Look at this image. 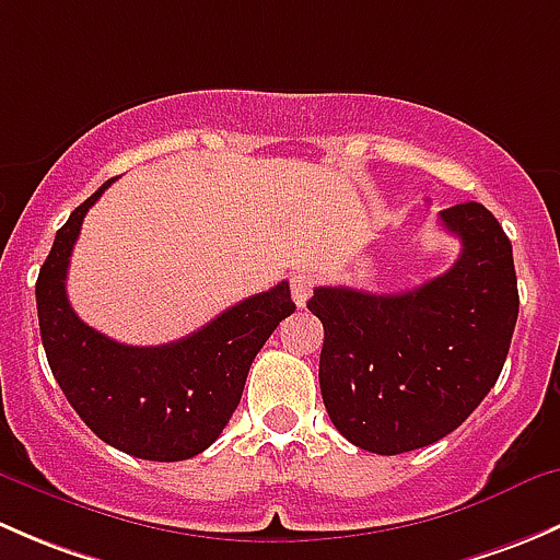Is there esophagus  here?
<instances>
[{"label":"esophagus","instance_id":"1","mask_svg":"<svg viewBox=\"0 0 560 560\" xmlns=\"http://www.w3.org/2000/svg\"><path fill=\"white\" fill-rule=\"evenodd\" d=\"M314 273H308V270H298V273H292L290 279V292H292V301L298 303V306H306V301L312 298L314 292Z\"/></svg>","mask_w":560,"mask_h":560}]
</instances>
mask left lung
<instances>
[{"label":"left lung","mask_w":560,"mask_h":560,"mask_svg":"<svg viewBox=\"0 0 560 560\" xmlns=\"http://www.w3.org/2000/svg\"><path fill=\"white\" fill-rule=\"evenodd\" d=\"M439 217L463 246L447 273L395 295L316 287L308 301L325 327L327 415L343 439L376 455L453 433L495 385L515 332L521 298L501 224L479 202Z\"/></svg>","instance_id":"1"}]
</instances>
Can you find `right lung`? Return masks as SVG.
Segmentation results:
<instances>
[{"mask_svg": "<svg viewBox=\"0 0 560 560\" xmlns=\"http://www.w3.org/2000/svg\"><path fill=\"white\" fill-rule=\"evenodd\" d=\"M113 180L70 213L39 268L45 358L72 409L105 444L143 460H186L224 431L254 358L295 303L281 281L162 347H127L89 327L67 301V268L83 217Z\"/></svg>", "mask_w": 560, "mask_h": 560, "instance_id": "1", "label": "right lung"}]
</instances>
